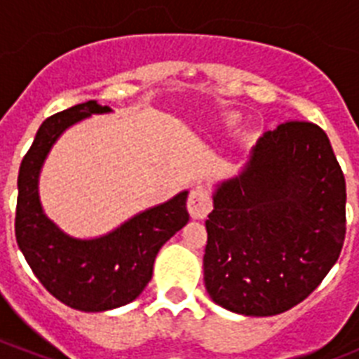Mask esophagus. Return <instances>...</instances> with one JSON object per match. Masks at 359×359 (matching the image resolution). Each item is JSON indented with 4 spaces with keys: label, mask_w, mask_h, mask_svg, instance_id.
I'll use <instances>...</instances> for the list:
<instances>
[{
    "label": "esophagus",
    "mask_w": 359,
    "mask_h": 359,
    "mask_svg": "<svg viewBox=\"0 0 359 359\" xmlns=\"http://www.w3.org/2000/svg\"><path fill=\"white\" fill-rule=\"evenodd\" d=\"M187 208H189V214L192 219H205L208 215V212L212 210V199L208 190L205 187H196L189 196V201H187Z\"/></svg>",
    "instance_id": "34e87169"
}]
</instances>
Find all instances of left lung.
Returning <instances> with one entry per match:
<instances>
[{
	"instance_id": "1",
	"label": "left lung",
	"mask_w": 359,
	"mask_h": 359,
	"mask_svg": "<svg viewBox=\"0 0 359 359\" xmlns=\"http://www.w3.org/2000/svg\"><path fill=\"white\" fill-rule=\"evenodd\" d=\"M203 257L217 306L273 316L318 287L345 239V177L327 135L280 123L259 138L236 176L215 183Z\"/></svg>"
}]
</instances>
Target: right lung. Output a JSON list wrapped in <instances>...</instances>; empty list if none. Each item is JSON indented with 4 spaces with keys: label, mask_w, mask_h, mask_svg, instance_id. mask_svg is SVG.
I'll return each instance as SVG.
<instances>
[{
    "label": "right lung",
    "mask_w": 359,
    "mask_h": 359,
    "mask_svg": "<svg viewBox=\"0 0 359 359\" xmlns=\"http://www.w3.org/2000/svg\"><path fill=\"white\" fill-rule=\"evenodd\" d=\"M111 111L109 106L88 100L44 120L18 176L19 250L34 275L57 300L86 313L115 309L140 297L151 280L160 248L189 223V190L91 239L69 236L44 214L39 176L55 142L75 123Z\"/></svg>",
    "instance_id": "1"
}]
</instances>
